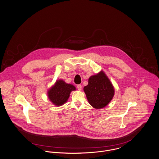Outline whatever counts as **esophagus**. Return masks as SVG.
Instances as JSON below:
<instances>
[{
	"label": "esophagus",
	"instance_id": "34e87169",
	"mask_svg": "<svg viewBox=\"0 0 159 159\" xmlns=\"http://www.w3.org/2000/svg\"><path fill=\"white\" fill-rule=\"evenodd\" d=\"M76 87H77V89L79 90V91H81V86L80 85V84H78L77 86H76Z\"/></svg>",
	"mask_w": 159,
	"mask_h": 159
}]
</instances>
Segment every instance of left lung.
Returning a JSON list of instances; mask_svg holds the SVG:
<instances>
[{"label": "left lung", "instance_id": "8db88e82", "mask_svg": "<svg viewBox=\"0 0 159 159\" xmlns=\"http://www.w3.org/2000/svg\"><path fill=\"white\" fill-rule=\"evenodd\" d=\"M88 84L84 88L89 103L94 108L105 107L114 95V89L106 74L101 71L89 78Z\"/></svg>", "mask_w": 159, "mask_h": 159}]
</instances>
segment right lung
<instances>
[{
	"label": "right lung",
	"instance_id": "obj_1",
	"mask_svg": "<svg viewBox=\"0 0 159 159\" xmlns=\"http://www.w3.org/2000/svg\"><path fill=\"white\" fill-rule=\"evenodd\" d=\"M75 89L74 86L66 84L62 80H58L49 91L48 96L54 105L61 106L68 101L70 93Z\"/></svg>",
	"mask_w": 159,
	"mask_h": 159
}]
</instances>
